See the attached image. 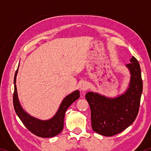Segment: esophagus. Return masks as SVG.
<instances>
[{
  "mask_svg": "<svg viewBox=\"0 0 151 151\" xmlns=\"http://www.w3.org/2000/svg\"><path fill=\"white\" fill-rule=\"evenodd\" d=\"M80 88L81 89V91H83L84 92L87 91L88 88H89V85H88V84L87 83V82H86V81L83 82V83H81V86H80Z\"/></svg>",
  "mask_w": 151,
  "mask_h": 151,
  "instance_id": "1",
  "label": "esophagus"
}]
</instances>
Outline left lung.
I'll use <instances>...</instances> for the list:
<instances>
[{
    "instance_id": "obj_1",
    "label": "left lung",
    "mask_w": 151,
    "mask_h": 151,
    "mask_svg": "<svg viewBox=\"0 0 151 151\" xmlns=\"http://www.w3.org/2000/svg\"><path fill=\"white\" fill-rule=\"evenodd\" d=\"M126 66L131 73L129 87L124 94L114 98L88 92L86 99L91 108V125L96 133L111 137L124 131L139 113L142 81L140 65L132 57Z\"/></svg>"
}]
</instances>
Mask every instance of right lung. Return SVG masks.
<instances>
[{
    "label": "right lung",
    "mask_w": 151,
    "mask_h": 151,
    "mask_svg": "<svg viewBox=\"0 0 151 151\" xmlns=\"http://www.w3.org/2000/svg\"><path fill=\"white\" fill-rule=\"evenodd\" d=\"M18 68L15 73L14 78V91L13 94V104L15 112L20 121L29 131L38 137L42 138H50L55 137L63 131L64 126V119L65 112L73 103L80 97L79 91L76 90L66 96L61 103L58 111L55 115L49 120L42 121L29 115L25 112L19 103L17 94L16 78Z\"/></svg>",
    "instance_id": "add662e5"
}]
</instances>
